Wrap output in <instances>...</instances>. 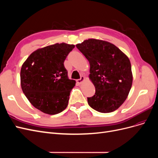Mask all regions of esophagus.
Returning a JSON list of instances; mask_svg holds the SVG:
<instances>
[{
    "instance_id": "34e87169",
    "label": "esophagus",
    "mask_w": 158,
    "mask_h": 158,
    "mask_svg": "<svg viewBox=\"0 0 158 158\" xmlns=\"http://www.w3.org/2000/svg\"><path fill=\"white\" fill-rule=\"evenodd\" d=\"M84 80H85V78H84V76H81V78H80V79H78V80H76V82H77L78 84H82L84 81Z\"/></svg>"
}]
</instances>
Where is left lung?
I'll return each mask as SVG.
<instances>
[{
  "label": "left lung",
  "mask_w": 158,
  "mask_h": 158,
  "mask_svg": "<svg viewBox=\"0 0 158 158\" xmlns=\"http://www.w3.org/2000/svg\"><path fill=\"white\" fill-rule=\"evenodd\" d=\"M90 65L89 78L95 93L88 98L89 106L100 113H111L125 102L132 84L128 56L111 43L95 39L76 45Z\"/></svg>",
  "instance_id": "left-lung-1"
}]
</instances>
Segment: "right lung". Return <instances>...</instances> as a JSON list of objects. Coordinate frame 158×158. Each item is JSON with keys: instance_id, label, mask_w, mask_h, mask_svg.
<instances>
[{"instance_id": "obj_1", "label": "right lung", "mask_w": 158, "mask_h": 158, "mask_svg": "<svg viewBox=\"0 0 158 158\" xmlns=\"http://www.w3.org/2000/svg\"><path fill=\"white\" fill-rule=\"evenodd\" d=\"M74 47L62 43L38 49L22 66L23 92L32 106L43 113L55 114L68 106L76 81L69 79L64 62Z\"/></svg>"}]
</instances>
